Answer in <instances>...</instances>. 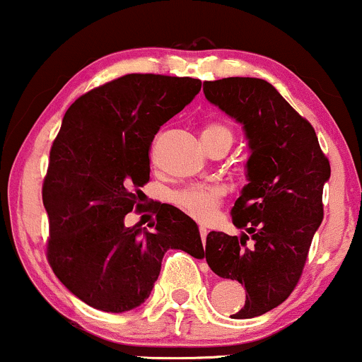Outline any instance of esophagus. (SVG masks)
<instances>
[{
  "label": "esophagus",
  "mask_w": 362,
  "mask_h": 362,
  "mask_svg": "<svg viewBox=\"0 0 362 362\" xmlns=\"http://www.w3.org/2000/svg\"><path fill=\"white\" fill-rule=\"evenodd\" d=\"M199 233H201L202 243H204L206 242V236H207V228L204 226V224H201V226H199Z\"/></svg>",
  "instance_id": "obj_1"
}]
</instances>
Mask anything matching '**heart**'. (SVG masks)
Wrapping results in <instances>:
<instances>
[{"instance_id": "heart-1", "label": "heart", "mask_w": 362, "mask_h": 362, "mask_svg": "<svg viewBox=\"0 0 362 362\" xmlns=\"http://www.w3.org/2000/svg\"><path fill=\"white\" fill-rule=\"evenodd\" d=\"M218 134H226L230 138H233L231 129L226 124L209 122L202 129V138ZM223 199L224 189L219 185H192L173 194V202L185 214L197 219V221H207L213 216L214 211L218 209V206L221 204Z\"/></svg>"}]
</instances>
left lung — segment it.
I'll list each match as a JSON object with an SVG mask.
<instances>
[{
	"label": "left lung",
	"instance_id": "1",
	"mask_svg": "<svg viewBox=\"0 0 362 362\" xmlns=\"http://www.w3.org/2000/svg\"><path fill=\"white\" fill-rule=\"evenodd\" d=\"M204 95L242 124L250 149L248 184L231 209L233 224L245 233L211 231L206 260L219 277L245 286V306L233 318H253L279 306L300 281L323 219L330 163L311 124L271 83L223 78L204 81Z\"/></svg>",
	"mask_w": 362,
	"mask_h": 362
}]
</instances>
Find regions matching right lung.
<instances>
[{
  "label": "right lung",
  "instance_id": "1",
  "mask_svg": "<svg viewBox=\"0 0 362 362\" xmlns=\"http://www.w3.org/2000/svg\"><path fill=\"white\" fill-rule=\"evenodd\" d=\"M201 85L189 76L126 74L81 95L64 114L42 185L47 260L91 308L122 313L143 305L168 248L204 257L197 224L177 207H156L151 230L124 224L141 207L155 134Z\"/></svg>",
  "mask_w": 362,
  "mask_h": 362
}]
</instances>
